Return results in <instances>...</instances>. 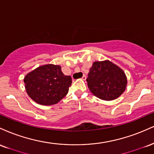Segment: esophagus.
I'll use <instances>...</instances> for the list:
<instances>
[{
	"mask_svg": "<svg viewBox=\"0 0 154 154\" xmlns=\"http://www.w3.org/2000/svg\"><path fill=\"white\" fill-rule=\"evenodd\" d=\"M81 79H82V80H86V75H83V76H82V78H81Z\"/></svg>",
	"mask_w": 154,
	"mask_h": 154,
	"instance_id": "obj_1",
	"label": "esophagus"
}]
</instances>
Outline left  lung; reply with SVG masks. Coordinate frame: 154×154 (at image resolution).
Returning <instances> with one entry per match:
<instances>
[{"label":"left lung","instance_id":"1","mask_svg":"<svg viewBox=\"0 0 154 154\" xmlns=\"http://www.w3.org/2000/svg\"><path fill=\"white\" fill-rule=\"evenodd\" d=\"M86 81L91 93L106 101L120 97L127 85L123 70L108 60L94 63Z\"/></svg>","mask_w":154,"mask_h":154}]
</instances>
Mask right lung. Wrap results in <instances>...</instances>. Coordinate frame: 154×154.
<instances>
[{
  "instance_id": "obj_1",
  "label": "right lung",
  "mask_w": 154,
  "mask_h": 154,
  "mask_svg": "<svg viewBox=\"0 0 154 154\" xmlns=\"http://www.w3.org/2000/svg\"><path fill=\"white\" fill-rule=\"evenodd\" d=\"M23 81L27 94L34 102L42 105H52L66 97L72 79L63 73L60 66L48 64L29 73Z\"/></svg>"
}]
</instances>
